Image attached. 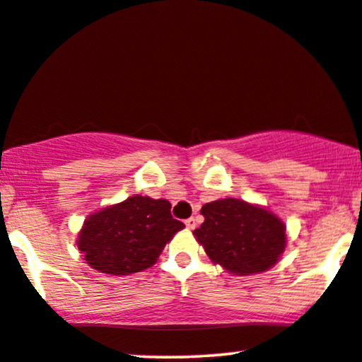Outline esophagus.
<instances>
[{"instance_id": "34e87169", "label": "esophagus", "mask_w": 362, "mask_h": 362, "mask_svg": "<svg viewBox=\"0 0 362 362\" xmlns=\"http://www.w3.org/2000/svg\"><path fill=\"white\" fill-rule=\"evenodd\" d=\"M185 225H187V228H189V230H194L195 226H197V221H195L194 216H190V218H187V220H185Z\"/></svg>"}]
</instances>
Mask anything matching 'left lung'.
Listing matches in <instances>:
<instances>
[{
  "mask_svg": "<svg viewBox=\"0 0 362 362\" xmlns=\"http://www.w3.org/2000/svg\"><path fill=\"white\" fill-rule=\"evenodd\" d=\"M205 221L194 231L214 263L247 276L278 262L286 247V225L263 206L221 199L202 206Z\"/></svg>",
  "mask_w": 362,
  "mask_h": 362,
  "instance_id": "obj_1",
  "label": "left lung"
}]
</instances>
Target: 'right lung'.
Instances as JSON below:
<instances>
[{
    "label": "right lung",
    "mask_w": 362,
    "mask_h": 362,
    "mask_svg": "<svg viewBox=\"0 0 362 362\" xmlns=\"http://www.w3.org/2000/svg\"><path fill=\"white\" fill-rule=\"evenodd\" d=\"M167 200L134 195L89 215L77 248L86 263L100 273L131 274L152 267L165 243L184 228Z\"/></svg>",
    "instance_id": "1"
}]
</instances>
